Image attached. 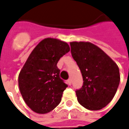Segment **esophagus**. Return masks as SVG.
I'll use <instances>...</instances> for the list:
<instances>
[{"label": "esophagus", "instance_id": "1", "mask_svg": "<svg viewBox=\"0 0 129 129\" xmlns=\"http://www.w3.org/2000/svg\"><path fill=\"white\" fill-rule=\"evenodd\" d=\"M68 85H71L72 84V80H71V79H68Z\"/></svg>", "mask_w": 129, "mask_h": 129}]
</instances>
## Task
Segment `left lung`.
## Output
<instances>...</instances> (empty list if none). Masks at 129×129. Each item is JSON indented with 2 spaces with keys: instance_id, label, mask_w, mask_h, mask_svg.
Here are the masks:
<instances>
[{
  "instance_id": "8db88e82",
  "label": "left lung",
  "mask_w": 129,
  "mask_h": 129,
  "mask_svg": "<svg viewBox=\"0 0 129 129\" xmlns=\"http://www.w3.org/2000/svg\"><path fill=\"white\" fill-rule=\"evenodd\" d=\"M71 54L83 77V86L76 90L79 103L90 111L102 109L113 100L120 81L117 65L97 45L70 42Z\"/></svg>"
}]
</instances>
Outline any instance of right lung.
I'll return each mask as SVG.
<instances>
[{
  "label": "right lung",
  "instance_id": "1",
  "mask_svg": "<svg viewBox=\"0 0 129 129\" xmlns=\"http://www.w3.org/2000/svg\"><path fill=\"white\" fill-rule=\"evenodd\" d=\"M69 51L67 43L47 38L27 59L18 75V86L25 102L35 113H48L61 102L68 85L60 78L56 64Z\"/></svg>",
  "mask_w": 129,
  "mask_h": 129
}]
</instances>
